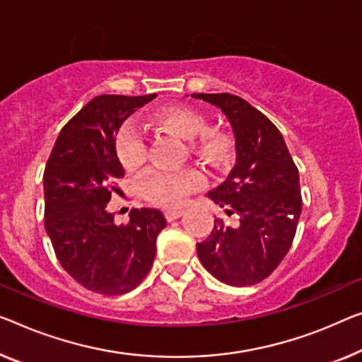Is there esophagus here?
<instances>
[{
  "instance_id": "obj_1",
  "label": "esophagus",
  "mask_w": 362,
  "mask_h": 362,
  "mask_svg": "<svg viewBox=\"0 0 362 362\" xmlns=\"http://www.w3.org/2000/svg\"><path fill=\"white\" fill-rule=\"evenodd\" d=\"M182 214H183V209H165V211H164L165 219L169 221V223H170V221L179 219Z\"/></svg>"
}]
</instances>
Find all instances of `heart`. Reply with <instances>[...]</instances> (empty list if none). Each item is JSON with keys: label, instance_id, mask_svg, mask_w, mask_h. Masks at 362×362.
I'll use <instances>...</instances> for the list:
<instances>
[{"label": "heart", "instance_id": "b5f03b06", "mask_svg": "<svg viewBox=\"0 0 362 362\" xmlns=\"http://www.w3.org/2000/svg\"><path fill=\"white\" fill-rule=\"evenodd\" d=\"M151 125L160 132L170 133L180 139H193V153L206 160L209 165H221L230 154V141L223 133L204 132L208 127L202 113L182 107H172L156 112ZM117 158L125 170H134L146 160V141L139 129L127 123L118 129L115 138ZM203 185V175L197 169L183 170H151L139 182V192L148 202L163 208H177L187 197Z\"/></svg>", "mask_w": 362, "mask_h": 362}]
</instances>
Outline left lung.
<instances>
[{
	"label": "left lung",
	"mask_w": 362,
	"mask_h": 362,
	"mask_svg": "<svg viewBox=\"0 0 362 362\" xmlns=\"http://www.w3.org/2000/svg\"><path fill=\"white\" fill-rule=\"evenodd\" d=\"M223 110L235 138V165L208 193L235 228L214 219L206 240L197 244L202 265L229 286H252L272 274L293 244L302 211L299 170L283 134L239 95L192 94Z\"/></svg>",
	"instance_id": "obj_1"
}]
</instances>
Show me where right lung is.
I'll return each instance as SVG.
<instances>
[{
	"label": "right lung",
	"instance_id": "obj_1",
	"mask_svg": "<svg viewBox=\"0 0 362 362\" xmlns=\"http://www.w3.org/2000/svg\"><path fill=\"white\" fill-rule=\"evenodd\" d=\"M154 97H95L62 128L43 172L45 230L55 255L69 276L97 294L136 288L167 224L159 209H132L129 223L120 226L107 211L125 175L115 151L118 128Z\"/></svg>",
	"mask_w": 362,
	"mask_h": 362
}]
</instances>
